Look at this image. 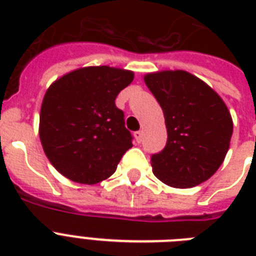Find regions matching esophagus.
<instances>
[{
	"mask_svg": "<svg viewBox=\"0 0 256 256\" xmlns=\"http://www.w3.org/2000/svg\"><path fill=\"white\" fill-rule=\"evenodd\" d=\"M134 136H136V142H138V144H140V142H142V140H144V132H142V130H140V132H134Z\"/></svg>",
	"mask_w": 256,
	"mask_h": 256,
	"instance_id": "obj_1",
	"label": "esophagus"
}]
</instances>
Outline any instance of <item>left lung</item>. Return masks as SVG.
<instances>
[{
    "label": "left lung",
    "instance_id": "obj_1",
    "mask_svg": "<svg viewBox=\"0 0 256 256\" xmlns=\"http://www.w3.org/2000/svg\"><path fill=\"white\" fill-rule=\"evenodd\" d=\"M164 110L168 142L152 156V172L171 187L187 188L207 180L222 164L232 136L230 112L208 85L175 70L144 76Z\"/></svg>",
    "mask_w": 256,
    "mask_h": 256
}]
</instances>
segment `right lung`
I'll return each instance as SVG.
<instances>
[{
  "label": "right lung",
  "instance_id": "obj_1",
  "mask_svg": "<svg viewBox=\"0 0 256 256\" xmlns=\"http://www.w3.org/2000/svg\"><path fill=\"white\" fill-rule=\"evenodd\" d=\"M134 80L132 72L88 66L68 73L46 92L40 138L50 164L64 176L94 184L116 172L132 148L116 98Z\"/></svg>",
  "mask_w": 256,
  "mask_h": 256
}]
</instances>
